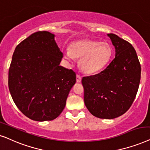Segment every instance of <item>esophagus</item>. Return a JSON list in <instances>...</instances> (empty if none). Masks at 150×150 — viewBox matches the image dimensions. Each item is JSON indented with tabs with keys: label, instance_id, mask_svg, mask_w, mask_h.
Masks as SVG:
<instances>
[{
	"label": "esophagus",
	"instance_id": "obj_1",
	"mask_svg": "<svg viewBox=\"0 0 150 150\" xmlns=\"http://www.w3.org/2000/svg\"><path fill=\"white\" fill-rule=\"evenodd\" d=\"M81 79H82V76H81V75L77 74L76 75V82L80 83L81 81Z\"/></svg>",
	"mask_w": 150,
	"mask_h": 150
}]
</instances>
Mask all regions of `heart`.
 Listing matches in <instances>:
<instances>
[{
	"label": "heart",
	"mask_w": 150,
	"mask_h": 150,
	"mask_svg": "<svg viewBox=\"0 0 150 150\" xmlns=\"http://www.w3.org/2000/svg\"><path fill=\"white\" fill-rule=\"evenodd\" d=\"M111 46L107 42L94 40H81L71 42L69 49L64 52L67 59L79 58L80 69L86 74H94L105 69L112 58Z\"/></svg>",
	"instance_id": "heart-1"
}]
</instances>
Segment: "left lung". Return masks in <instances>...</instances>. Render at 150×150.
Returning a JSON list of instances; mask_svg holds the SVG:
<instances>
[{"label": "left lung", "mask_w": 150, "mask_h": 150, "mask_svg": "<svg viewBox=\"0 0 150 150\" xmlns=\"http://www.w3.org/2000/svg\"><path fill=\"white\" fill-rule=\"evenodd\" d=\"M115 58L104 70L82 79L85 105L93 116L112 119L122 115L133 103L141 80V64L134 48L122 38L108 34Z\"/></svg>", "instance_id": "1"}]
</instances>
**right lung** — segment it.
I'll return each instance as SVG.
<instances>
[{
	"label": "right lung",
	"instance_id": "1",
	"mask_svg": "<svg viewBox=\"0 0 150 150\" xmlns=\"http://www.w3.org/2000/svg\"><path fill=\"white\" fill-rule=\"evenodd\" d=\"M63 53L54 34L37 32L16 47L9 69L8 86L22 113L36 121L52 120L65 108L76 73L60 65Z\"/></svg>",
	"mask_w": 150,
	"mask_h": 150
}]
</instances>
